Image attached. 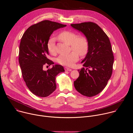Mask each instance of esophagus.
Returning <instances> with one entry per match:
<instances>
[{
    "label": "esophagus",
    "instance_id": "34e87169",
    "mask_svg": "<svg viewBox=\"0 0 133 133\" xmlns=\"http://www.w3.org/2000/svg\"><path fill=\"white\" fill-rule=\"evenodd\" d=\"M65 70L66 71H71V69H70V68H68V67H65Z\"/></svg>",
    "mask_w": 133,
    "mask_h": 133
}]
</instances>
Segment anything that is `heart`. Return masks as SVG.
I'll use <instances>...</instances> for the list:
<instances>
[{"instance_id": "obj_1", "label": "heart", "mask_w": 133, "mask_h": 133, "mask_svg": "<svg viewBox=\"0 0 133 133\" xmlns=\"http://www.w3.org/2000/svg\"><path fill=\"white\" fill-rule=\"evenodd\" d=\"M58 38L66 44L70 45L71 51L67 55H61L58 58L57 62L61 65L66 66H71L79 58V55L84 56L88 52L89 44L87 39L83 36L77 37V35L71 31H64L61 32L58 36ZM47 47L48 51L51 55L56 54L55 50V38L51 37L48 40Z\"/></svg>"}]
</instances>
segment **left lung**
<instances>
[{
  "label": "left lung",
  "mask_w": 133,
  "mask_h": 133,
  "mask_svg": "<svg viewBox=\"0 0 133 133\" xmlns=\"http://www.w3.org/2000/svg\"><path fill=\"white\" fill-rule=\"evenodd\" d=\"M82 32L88 40L89 48L83 66L78 70L79 76L74 81L75 89L85 96L92 97L100 93L110 79L114 63V56L108 36L96 24L85 22L71 24Z\"/></svg>",
  "instance_id": "obj_1"
}]
</instances>
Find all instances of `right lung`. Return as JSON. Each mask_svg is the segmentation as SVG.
<instances>
[{"mask_svg": "<svg viewBox=\"0 0 133 133\" xmlns=\"http://www.w3.org/2000/svg\"><path fill=\"white\" fill-rule=\"evenodd\" d=\"M56 22L44 21L29 27L24 34L19 45V63L23 79L31 92L45 97L56 88V77L65 71L60 65H54L47 58V44L54 31L66 27ZM45 64L51 65L47 71L43 70Z\"/></svg>", "mask_w": 133, "mask_h": 133, "instance_id": "1", "label": "right lung"}]
</instances>
